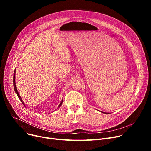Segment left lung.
<instances>
[{
  "instance_id": "obj_1",
  "label": "left lung",
  "mask_w": 151,
  "mask_h": 151,
  "mask_svg": "<svg viewBox=\"0 0 151 151\" xmlns=\"http://www.w3.org/2000/svg\"><path fill=\"white\" fill-rule=\"evenodd\" d=\"M103 113H105V114H108V113H104V112H102Z\"/></svg>"
}]
</instances>
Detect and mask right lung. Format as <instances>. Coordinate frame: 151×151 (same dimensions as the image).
<instances>
[{"label":"right lung","mask_w":151,"mask_h":151,"mask_svg":"<svg viewBox=\"0 0 151 151\" xmlns=\"http://www.w3.org/2000/svg\"><path fill=\"white\" fill-rule=\"evenodd\" d=\"M15 73H16V70H14V75H13V86H14V91H15V92H16V93H17L18 97H19V100H21V101L22 103V104L25 106V105H24V102H23L22 100V99H21V96H19V93H18V90H17V87H16V83H15ZM62 102H63V100H62V101H61V102H60V104H59V106H58V108H59L61 106V105H62Z\"/></svg>","instance_id":"obj_1"}]
</instances>
